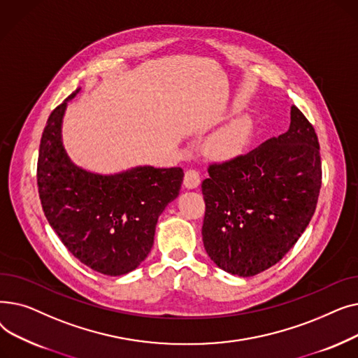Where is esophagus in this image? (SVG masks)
Instances as JSON below:
<instances>
[{"instance_id":"esophagus-1","label":"esophagus","mask_w":358,"mask_h":358,"mask_svg":"<svg viewBox=\"0 0 358 358\" xmlns=\"http://www.w3.org/2000/svg\"><path fill=\"white\" fill-rule=\"evenodd\" d=\"M200 184V174L197 169H187L184 174V185L187 189H196V187Z\"/></svg>"}]
</instances>
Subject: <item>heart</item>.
<instances>
[{"mask_svg": "<svg viewBox=\"0 0 358 358\" xmlns=\"http://www.w3.org/2000/svg\"><path fill=\"white\" fill-rule=\"evenodd\" d=\"M250 122L247 119H238L229 126L222 129L209 143L210 152L219 158H229L236 155L247 143L250 136Z\"/></svg>", "mask_w": 358, "mask_h": 358, "instance_id": "1", "label": "heart"}]
</instances>
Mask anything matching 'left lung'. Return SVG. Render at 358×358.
Listing matches in <instances>:
<instances>
[{
  "instance_id": "left-lung-1",
  "label": "left lung",
  "mask_w": 358,
  "mask_h": 358,
  "mask_svg": "<svg viewBox=\"0 0 358 358\" xmlns=\"http://www.w3.org/2000/svg\"><path fill=\"white\" fill-rule=\"evenodd\" d=\"M201 182L203 243L215 264L251 277L283 258L309 224L322 184L312 123L292 106L286 134L212 162Z\"/></svg>"
}]
</instances>
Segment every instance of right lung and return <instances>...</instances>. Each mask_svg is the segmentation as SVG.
<instances>
[{
  "label": "right lung",
  "instance_id": "right-lung-1",
  "mask_svg": "<svg viewBox=\"0 0 358 358\" xmlns=\"http://www.w3.org/2000/svg\"><path fill=\"white\" fill-rule=\"evenodd\" d=\"M75 92L50 113L42 134L36 174L41 203L75 258L94 271L122 275L148 257L158 217L178 196L184 173L180 166H138L97 176L75 166L61 141L66 101Z\"/></svg>",
  "mask_w": 358,
  "mask_h": 358
}]
</instances>
